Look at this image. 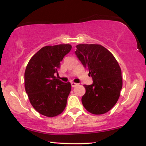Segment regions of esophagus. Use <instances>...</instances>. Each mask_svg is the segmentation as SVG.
<instances>
[{
  "label": "esophagus",
  "mask_w": 146,
  "mask_h": 146,
  "mask_svg": "<svg viewBox=\"0 0 146 146\" xmlns=\"http://www.w3.org/2000/svg\"><path fill=\"white\" fill-rule=\"evenodd\" d=\"M78 85V84H76V83H75V82H71V86H72V88H74V87H75L76 86H77Z\"/></svg>",
  "instance_id": "1"
}]
</instances>
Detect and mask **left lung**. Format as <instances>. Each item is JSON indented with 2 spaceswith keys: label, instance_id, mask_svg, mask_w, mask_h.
<instances>
[{
  "label": "left lung",
  "instance_id": "left-lung-1",
  "mask_svg": "<svg viewBox=\"0 0 146 146\" xmlns=\"http://www.w3.org/2000/svg\"><path fill=\"white\" fill-rule=\"evenodd\" d=\"M75 54L93 80L92 84L84 85V107L93 114L108 112L118 100L122 88L118 62L112 54L100 44H78Z\"/></svg>",
  "mask_w": 146,
  "mask_h": 146
}]
</instances>
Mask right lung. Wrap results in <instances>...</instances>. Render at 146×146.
I'll use <instances>...</instances> for the list:
<instances>
[{"label":"right lung","mask_w":146,"mask_h":146,"mask_svg":"<svg viewBox=\"0 0 146 146\" xmlns=\"http://www.w3.org/2000/svg\"><path fill=\"white\" fill-rule=\"evenodd\" d=\"M71 49L68 44L46 46L31 58L26 68V92L34 108L45 116H56L66 106L71 84L62 82L54 74Z\"/></svg>","instance_id":"obj_1"}]
</instances>
